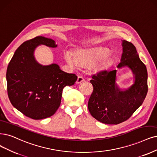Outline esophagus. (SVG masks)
Returning <instances> with one entry per match:
<instances>
[{"instance_id": "1", "label": "esophagus", "mask_w": 157, "mask_h": 157, "mask_svg": "<svg viewBox=\"0 0 157 157\" xmlns=\"http://www.w3.org/2000/svg\"><path fill=\"white\" fill-rule=\"evenodd\" d=\"M84 78H83V76H82V75H79V76L78 77V79H77V82H76V83L77 84H79L81 83H82L83 82H84Z\"/></svg>"}]
</instances>
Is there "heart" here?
I'll use <instances>...</instances> for the list:
<instances>
[{
	"label": "heart",
	"mask_w": 157,
	"mask_h": 157,
	"mask_svg": "<svg viewBox=\"0 0 157 157\" xmlns=\"http://www.w3.org/2000/svg\"><path fill=\"white\" fill-rule=\"evenodd\" d=\"M105 50H79L74 55L70 51H66L64 57L67 62L71 65H77L78 63L82 65H92L94 71H99L105 65L107 56Z\"/></svg>",
	"instance_id": "obj_1"
}]
</instances>
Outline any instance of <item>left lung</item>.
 Segmentation results:
<instances>
[{"mask_svg":"<svg viewBox=\"0 0 157 157\" xmlns=\"http://www.w3.org/2000/svg\"><path fill=\"white\" fill-rule=\"evenodd\" d=\"M122 54L117 68L127 67L133 75V82L127 88H120L117 69L101 71L92 75L94 90L88 109L95 119L105 124H118L127 120L144 102L147 93V71L135 46L121 40Z\"/></svg>","mask_w":157,"mask_h":157,"instance_id":"8db88e82","label":"left lung"}]
</instances>
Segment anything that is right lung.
<instances>
[{
	"label": "right lung",
	"instance_id": "right-lung-1",
	"mask_svg": "<svg viewBox=\"0 0 157 157\" xmlns=\"http://www.w3.org/2000/svg\"><path fill=\"white\" fill-rule=\"evenodd\" d=\"M56 48L54 40L37 36L23 43L9 63L7 89L12 105L26 117L44 119L53 115L61 104L65 86H72L78 77L61 71L56 63L43 65L36 59L37 46Z\"/></svg>",
	"mask_w": 157,
	"mask_h": 157
}]
</instances>
